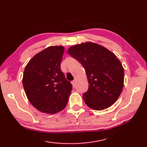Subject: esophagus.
<instances>
[{
    "instance_id": "obj_1",
    "label": "esophagus",
    "mask_w": 147,
    "mask_h": 147,
    "mask_svg": "<svg viewBox=\"0 0 147 147\" xmlns=\"http://www.w3.org/2000/svg\"><path fill=\"white\" fill-rule=\"evenodd\" d=\"M71 84H72L73 87H74V86H75V81L74 80V81H73L72 82H71Z\"/></svg>"
}]
</instances>
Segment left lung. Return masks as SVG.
Instances as JSON below:
<instances>
[{"mask_svg":"<svg viewBox=\"0 0 147 147\" xmlns=\"http://www.w3.org/2000/svg\"><path fill=\"white\" fill-rule=\"evenodd\" d=\"M67 53L86 70L89 89L83 94L88 107L102 111L111 107L122 92L123 67L117 56L106 48L92 42L71 47Z\"/></svg>","mask_w":147,"mask_h":147,"instance_id":"1","label":"left lung"}]
</instances>
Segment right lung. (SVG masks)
Returning a JSON list of instances; mask_svg holds the SVG:
<instances>
[{
  "instance_id": "add662e5",
  "label": "right lung",
  "mask_w": 147,
  "mask_h": 147,
  "mask_svg": "<svg viewBox=\"0 0 147 147\" xmlns=\"http://www.w3.org/2000/svg\"><path fill=\"white\" fill-rule=\"evenodd\" d=\"M62 46H51L35 55L26 66L22 82L30 102L39 111L53 114L63 111L68 101L72 84L60 65Z\"/></svg>"
}]
</instances>
